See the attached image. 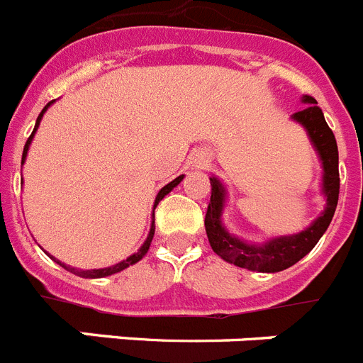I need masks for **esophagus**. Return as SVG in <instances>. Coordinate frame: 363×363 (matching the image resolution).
<instances>
[{
  "instance_id": "34e87169",
  "label": "esophagus",
  "mask_w": 363,
  "mask_h": 363,
  "mask_svg": "<svg viewBox=\"0 0 363 363\" xmlns=\"http://www.w3.org/2000/svg\"><path fill=\"white\" fill-rule=\"evenodd\" d=\"M207 163H209V158H207L205 154H196V156L192 158V167H194V169H203Z\"/></svg>"
}]
</instances>
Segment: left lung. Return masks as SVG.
<instances>
[{
    "label": "left lung",
    "mask_w": 363,
    "mask_h": 363,
    "mask_svg": "<svg viewBox=\"0 0 363 363\" xmlns=\"http://www.w3.org/2000/svg\"><path fill=\"white\" fill-rule=\"evenodd\" d=\"M301 104H306V108L294 112L291 120L306 129L311 145L318 154L322 163V194L325 198V207L322 214L300 233L274 236L264 243L245 242L230 234L223 225L221 216L227 203V189L216 176H211V203L205 214V230L213 251L227 264L256 272H280L289 269L313 251V247L318 243L335 216L340 192L338 147L335 134L329 129L316 99L301 96Z\"/></svg>",
    "instance_id": "1"
}]
</instances>
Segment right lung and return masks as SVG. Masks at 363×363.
Masks as SVG:
<instances>
[{
    "mask_svg": "<svg viewBox=\"0 0 363 363\" xmlns=\"http://www.w3.org/2000/svg\"><path fill=\"white\" fill-rule=\"evenodd\" d=\"M52 104H54V101H50V104H47V105H45L43 111L40 112V116H38V120H36V125H34V130H32L30 138H28L27 143H25L23 158H21V165H23L25 160H27L28 147H30L32 140H34V134H36L38 127H40L41 118H43V114H45V112H47V108H49ZM182 179H184V174L172 179L171 184H167L165 187L160 189V192H158V194H156V200H154V205H152V223H150L149 234H147V238H145V242H143V245L140 247V249H138V251L134 252V255H130L129 258L121 259V262H118V264H114V265H108V267H101V269H76V267H70V265L62 264V262H60V259L54 258V256H50V255H49V256L54 259V262H56L57 265H62L63 269H67V271H70V272H72V274H76V277H82V278H105V277H111V274H116V272H120V271H123V269L130 267V265L138 264V262H140V259H142L143 256L147 255V251H149V247H150V242H152V238H154V209H156V205H158L160 201H162L163 198H165L167 194H169V192H171L172 189H174L176 185L179 184V182H182Z\"/></svg>",
    "mask_w": 363,
    "mask_h": 363,
    "instance_id": "obj_1",
    "label": "right lung"
}]
</instances>
